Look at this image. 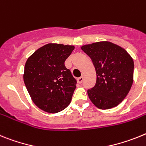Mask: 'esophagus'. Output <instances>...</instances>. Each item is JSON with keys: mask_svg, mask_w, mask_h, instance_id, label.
<instances>
[{"mask_svg": "<svg viewBox=\"0 0 146 146\" xmlns=\"http://www.w3.org/2000/svg\"><path fill=\"white\" fill-rule=\"evenodd\" d=\"M83 80H84V76H81V77H79V78H78V79H77V82H78L79 84H81V83H82Z\"/></svg>", "mask_w": 146, "mask_h": 146, "instance_id": "34e87169", "label": "esophagus"}]
</instances>
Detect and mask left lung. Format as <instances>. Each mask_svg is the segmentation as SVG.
Wrapping results in <instances>:
<instances>
[{"mask_svg":"<svg viewBox=\"0 0 146 146\" xmlns=\"http://www.w3.org/2000/svg\"><path fill=\"white\" fill-rule=\"evenodd\" d=\"M82 50L91 58L96 71V84L87 90L98 109L117 106L126 97L134 80V61L122 47L102 41L84 45Z\"/></svg>","mask_w":146,"mask_h":146,"instance_id":"1","label":"left lung"}]
</instances>
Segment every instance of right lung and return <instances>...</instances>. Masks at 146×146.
I'll return each mask as SVG.
<instances>
[{"instance_id": "add662e5", "label": "right lung", "mask_w": 146, "mask_h": 146, "mask_svg": "<svg viewBox=\"0 0 146 146\" xmlns=\"http://www.w3.org/2000/svg\"><path fill=\"white\" fill-rule=\"evenodd\" d=\"M74 48L73 45L48 43L28 58L23 81L31 100L40 110L57 113L71 102L76 81L64 62Z\"/></svg>"}]
</instances>
